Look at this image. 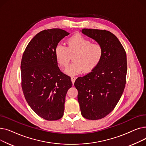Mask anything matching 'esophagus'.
I'll list each match as a JSON object with an SVG mask.
<instances>
[{
	"instance_id": "obj_1",
	"label": "esophagus",
	"mask_w": 146,
	"mask_h": 146,
	"mask_svg": "<svg viewBox=\"0 0 146 146\" xmlns=\"http://www.w3.org/2000/svg\"><path fill=\"white\" fill-rule=\"evenodd\" d=\"M76 79V77H74V76H72V77H71V80H72V82L73 84L74 83V82H75Z\"/></svg>"
}]
</instances>
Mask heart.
<instances>
[{"label":"heart","instance_id":"1","mask_svg":"<svg viewBox=\"0 0 146 146\" xmlns=\"http://www.w3.org/2000/svg\"><path fill=\"white\" fill-rule=\"evenodd\" d=\"M67 47L58 44L55 48V56L61 67L68 66L73 56V62L67 68L66 73L76 75L89 72L96 67L101 61L104 55L102 45L99 43H92L85 37L76 34L67 40Z\"/></svg>","mask_w":146,"mask_h":146}]
</instances>
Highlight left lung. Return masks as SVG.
I'll list each match as a JSON object with an SVG mask.
<instances>
[{
  "label": "left lung",
  "instance_id": "obj_1",
  "mask_svg": "<svg viewBox=\"0 0 146 146\" xmlns=\"http://www.w3.org/2000/svg\"><path fill=\"white\" fill-rule=\"evenodd\" d=\"M82 33L102 45L100 63L74 85L82 116L88 119L104 118L113 111L123 93L127 71L125 51L117 37L106 30L83 29Z\"/></svg>",
  "mask_w": 146,
  "mask_h": 146
}]
</instances>
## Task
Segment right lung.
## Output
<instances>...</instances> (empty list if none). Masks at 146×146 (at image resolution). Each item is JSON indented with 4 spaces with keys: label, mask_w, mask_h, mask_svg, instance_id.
I'll return each instance as SVG.
<instances>
[{
    "label": "right lung",
    "mask_w": 146,
    "mask_h": 146,
    "mask_svg": "<svg viewBox=\"0 0 146 146\" xmlns=\"http://www.w3.org/2000/svg\"><path fill=\"white\" fill-rule=\"evenodd\" d=\"M69 33L63 29H45L31 40L23 54L21 86L25 98L38 116L55 121L63 116L65 98L72 86L71 78L57 65L55 48Z\"/></svg>",
    "instance_id": "1"
}]
</instances>
